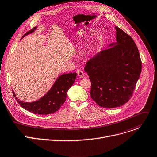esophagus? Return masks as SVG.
I'll return each mask as SVG.
<instances>
[{"mask_svg":"<svg viewBox=\"0 0 157 157\" xmlns=\"http://www.w3.org/2000/svg\"><path fill=\"white\" fill-rule=\"evenodd\" d=\"M77 74H78V76H79V78H82L85 77V73L83 72V71H82L81 70H78V71H77Z\"/></svg>","mask_w":157,"mask_h":157,"instance_id":"1","label":"esophagus"}]
</instances>
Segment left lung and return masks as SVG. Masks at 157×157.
I'll return each mask as SVG.
<instances>
[{"instance_id":"obj_1","label":"left lung","mask_w":157,"mask_h":157,"mask_svg":"<svg viewBox=\"0 0 157 157\" xmlns=\"http://www.w3.org/2000/svg\"><path fill=\"white\" fill-rule=\"evenodd\" d=\"M115 28L116 42L90 59L84 69L91 82L90 96L103 108L118 107L130 100L142 67L132 38L121 28Z\"/></svg>"}]
</instances>
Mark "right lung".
Returning a JSON list of instances; mask_svg holds the SVG:
<instances>
[{
    "label": "right lung",
    "mask_w": 157,
    "mask_h": 157,
    "mask_svg": "<svg viewBox=\"0 0 157 157\" xmlns=\"http://www.w3.org/2000/svg\"><path fill=\"white\" fill-rule=\"evenodd\" d=\"M36 29V27H35L28 31L23 38L33 33ZM76 76V72L66 73L60 75L45 95L35 101L28 103L21 101L16 97L13 91L14 96L19 105L29 112L40 115L51 114L57 112L65 102L67 91L74 83Z\"/></svg>",
    "instance_id": "1"
}]
</instances>
